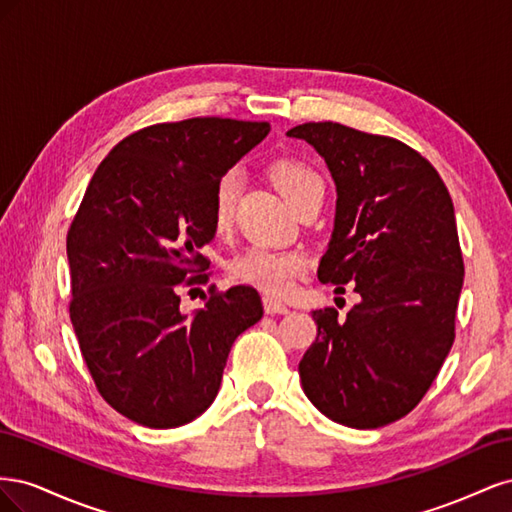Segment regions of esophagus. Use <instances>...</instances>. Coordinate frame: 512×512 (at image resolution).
<instances>
[{
  "label": "esophagus",
  "mask_w": 512,
  "mask_h": 512,
  "mask_svg": "<svg viewBox=\"0 0 512 512\" xmlns=\"http://www.w3.org/2000/svg\"><path fill=\"white\" fill-rule=\"evenodd\" d=\"M262 305H265V312H267V314H288V312H290V309H288L284 303L275 301L273 297H265V299H262Z\"/></svg>",
  "instance_id": "1"
}]
</instances>
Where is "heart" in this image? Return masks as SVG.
Segmentation results:
<instances>
[{
    "instance_id": "b5f03b06",
    "label": "heart",
    "mask_w": 512,
    "mask_h": 512,
    "mask_svg": "<svg viewBox=\"0 0 512 512\" xmlns=\"http://www.w3.org/2000/svg\"><path fill=\"white\" fill-rule=\"evenodd\" d=\"M271 177L292 207L314 188L322 183L314 168H309L297 160H280L271 168ZM239 192L237 170L228 173L218 181L213 190V224L218 230H224L235 213ZM307 269V258L301 252H275L267 247H252L239 254L230 262L228 273L237 284L254 286L271 297H286L297 286V280Z\"/></svg>"
}]
</instances>
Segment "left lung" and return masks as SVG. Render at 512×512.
Wrapping results in <instances>:
<instances>
[{"label": "left lung", "instance_id": "8db88e82", "mask_svg": "<svg viewBox=\"0 0 512 512\" xmlns=\"http://www.w3.org/2000/svg\"><path fill=\"white\" fill-rule=\"evenodd\" d=\"M286 134L318 151L337 190L318 280L361 294L346 318L312 312L318 335L299 363L301 386L339 425L384 427L423 399L453 346L463 258L451 194L395 138L333 121Z\"/></svg>", "mask_w": 512, "mask_h": 512}]
</instances>
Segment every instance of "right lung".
<instances>
[{
	"label": "right lung",
	"instance_id": "right-lung-1",
	"mask_svg": "<svg viewBox=\"0 0 512 512\" xmlns=\"http://www.w3.org/2000/svg\"><path fill=\"white\" fill-rule=\"evenodd\" d=\"M269 130L220 117L158 123L123 138L87 185L68 230L70 320L100 395L138 425L203 414L235 339L262 318L250 286L211 294L192 316L177 288L207 282L198 250L218 230L215 185Z\"/></svg>",
	"mask_w": 512,
	"mask_h": 512
}]
</instances>
